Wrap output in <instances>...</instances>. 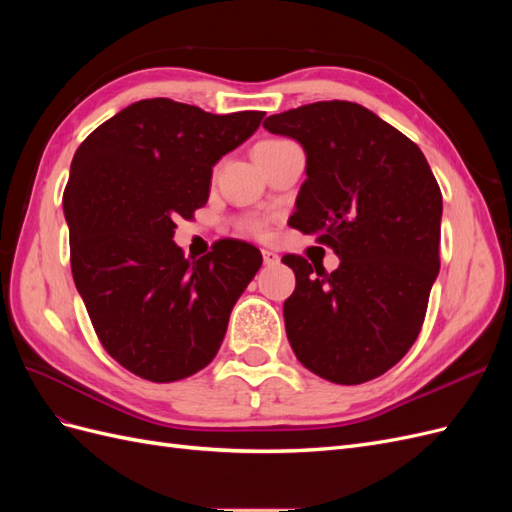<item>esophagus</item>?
Wrapping results in <instances>:
<instances>
[{
  "mask_svg": "<svg viewBox=\"0 0 512 512\" xmlns=\"http://www.w3.org/2000/svg\"><path fill=\"white\" fill-rule=\"evenodd\" d=\"M262 262H265L267 267L280 265V256H277V254H275V252H271V250H262Z\"/></svg>",
  "mask_w": 512,
  "mask_h": 512,
  "instance_id": "34e87169",
  "label": "esophagus"
}]
</instances>
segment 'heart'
<instances>
[{
  "label": "heart",
  "instance_id": "b5f03b06",
  "mask_svg": "<svg viewBox=\"0 0 512 512\" xmlns=\"http://www.w3.org/2000/svg\"><path fill=\"white\" fill-rule=\"evenodd\" d=\"M284 143H288V141H284V138H269V141H260L256 145V149H254V156H256V153H260V151H267V149H273V147L284 145ZM245 228L252 230V232H260L262 230V222L250 220V222H245Z\"/></svg>",
  "mask_w": 512,
  "mask_h": 512
}]
</instances>
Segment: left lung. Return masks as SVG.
<instances>
[{"label": "left lung", "mask_w": 512, "mask_h": 512, "mask_svg": "<svg viewBox=\"0 0 512 512\" xmlns=\"http://www.w3.org/2000/svg\"><path fill=\"white\" fill-rule=\"evenodd\" d=\"M271 134L307 156L290 226L339 256L333 273L282 258L297 277L284 303L288 342L316 376L361 384L389 371L421 333L440 271L442 194L408 136L369 108L314 102L271 115Z\"/></svg>", "instance_id": "left-lung-1"}]
</instances>
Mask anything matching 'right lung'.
<instances>
[{
	"label": "right lung",
	"mask_w": 512,
	"mask_h": 512,
	"mask_svg": "<svg viewBox=\"0 0 512 512\" xmlns=\"http://www.w3.org/2000/svg\"><path fill=\"white\" fill-rule=\"evenodd\" d=\"M262 117L151 98L74 153L64 192L72 277L100 344L136 376L175 382L207 367L262 265L245 241L222 239L192 262L173 241L175 220L207 205L213 166Z\"/></svg>",
	"instance_id": "1"
}]
</instances>
